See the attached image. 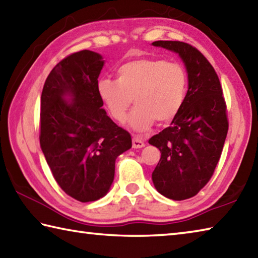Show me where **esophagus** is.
<instances>
[{
	"instance_id": "obj_1",
	"label": "esophagus",
	"mask_w": 258,
	"mask_h": 258,
	"mask_svg": "<svg viewBox=\"0 0 258 258\" xmlns=\"http://www.w3.org/2000/svg\"><path fill=\"white\" fill-rule=\"evenodd\" d=\"M133 147L136 149L143 148V147H145V143L142 139H139L138 137H134L133 138Z\"/></svg>"
}]
</instances>
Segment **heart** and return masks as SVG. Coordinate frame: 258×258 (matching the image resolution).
Returning a JSON list of instances; mask_svg holds the SVG:
<instances>
[{
    "mask_svg": "<svg viewBox=\"0 0 258 258\" xmlns=\"http://www.w3.org/2000/svg\"><path fill=\"white\" fill-rule=\"evenodd\" d=\"M116 77L99 82V96L118 122L124 121L134 99L136 108L127 124L137 133L149 130L156 120L159 124L171 122L185 100L186 73L173 62L153 58L131 60L120 67Z\"/></svg>",
    "mask_w": 258,
    "mask_h": 258,
    "instance_id": "b5f03b06",
    "label": "heart"
}]
</instances>
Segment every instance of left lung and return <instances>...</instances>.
<instances>
[{"label": "left lung", "instance_id": "obj_1", "mask_svg": "<svg viewBox=\"0 0 258 258\" xmlns=\"http://www.w3.org/2000/svg\"><path fill=\"white\" fill-rule=\"evenodd\" d=\"M177 53L187 73L185 100L171 125L149 139L160 150L152 174L162 196L181 201L192 198L211 178L228 133L226 103L215 69L197 48L181 41H155Z\"/></svg>", "mask_w": 258, "mask_h": 258}]
</instances>
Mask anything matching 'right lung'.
<instances>
[{
  "label": "right lung",
  "mask_w": 258,
  "mask_h": 258,
  "mask_svg": "<svg viewBox=\"0 0 258 258\" xmlns=\"http://www.w3.org/2000/svg\"><path fill=\"white\" fill-rule=\"evenodd\" d=\"M100 53L82 50L53 67L43 85L40 147L62 191L81 202L103 198L112 185L115 159L131 148L98 93L104 66Z\"/></svg>",
  "instance_id": "add662e5"
}]
</instances>
